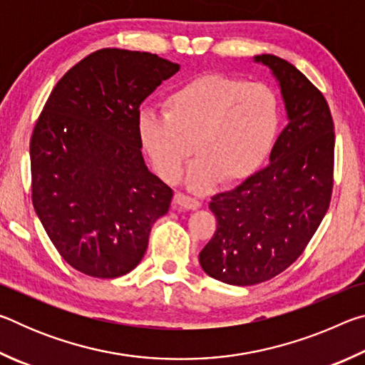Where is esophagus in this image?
I'll use <instances>...</instances> for the list:
<instances>
[{"label": "esophagus", "instance_id": "obj_1", "mask_svg": "<svg viewBox=\"0 0 365 365\" xmlns=\"http://www.w3.org/2000/svg\"><path fill=\"white\" fill-rule=\"evenodd\" d=\"M174 200H175L177 206L185 207V209H197L201 206V202L197 201L196 197H191V196L185 195V193H177Z\"/></svg>", "mask_w": 365, "mask_h": 365}]
</instances>
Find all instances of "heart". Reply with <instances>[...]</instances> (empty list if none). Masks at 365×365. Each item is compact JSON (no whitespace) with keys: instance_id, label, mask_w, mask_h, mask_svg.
Masks as SVG:
<instances>
[{"instance_id":"1","label":"heart","mask_w":365,"mask_h":365,"mask_svg":"<svg viewBox=\"0 0 365 365\" xmlns=\"http://www.w3.org/2000/svg\"><path fill=\"white\" fill-rule=\"evenodd\" d=\"M163 110L138 114L140 145L170 183L180 180L195 150L200 156L188 175L195 190L250 178L267 159L282 125L279 96L270 86L215 72L170 90Z\"/></svg>"}]
</instances>
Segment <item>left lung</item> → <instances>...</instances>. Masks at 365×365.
I'll return each mask as SVG.
<instances>
[{
	"instance_id": "obj_1",
	"label": "left lung",
	"mask_w": 365,
	"mask_h": 365,
	"mask_svg": "<svg viewBox=\"0 0 365 365\" xmlns=\"http://www.w3.org/2000/svg\"><path fill=\"white\" fill-rule=\"evenodd\" d=\"M255 61L279 80L288 125L264 169L212 196L217 228L200 252L207 275L238 287L274 279L302 255L329 211L335 163V127L320 90L285 59Z\"/></svg>"
}]
</instances>
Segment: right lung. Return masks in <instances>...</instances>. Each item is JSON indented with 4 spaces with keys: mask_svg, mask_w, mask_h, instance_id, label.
Returning a JSON list of instances; mask_svg holds the SVG:
<instances>
[{
    "mask_svg": "<svg viewBox=\"0 0 365 365\" xmlns=\"http://www.w3.org/2000/svg\"><path fill=\"white\" fill-rule=\"evenodd\" d=\"M180 66L158 54L104 48L64 73L30 138L32 202L64 261L115 279L143 259L174 191L148 170L140 104Z\"/></svg>",
    "mask_w": 365,
    "mask_h": 365,
    "instance_id": "1",
    "label": "right lung"
}]
</instances>
